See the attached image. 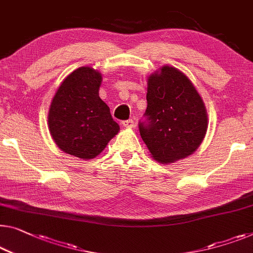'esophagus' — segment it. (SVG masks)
Wrapping results in <instances>:
<instances>
[{"label":"esophagus","mask_w":253,"mask_h":253,"mask_svg":"<svg viewBox=\"0 0 253 253\" xmlns=\"http://www.w3.org/2000/svg\"><path fill=\"white\" fill-rule=\"evenodd\" d=\"M122 125L125 128H133L135 126V124H134V120L128 119V120H124V122H122Z\"/></svg>","instance_id":"1"}]
</instances>
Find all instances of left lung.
Wrapping results in <instances>:
<instances>
[{
	"label": "left lung",
	"instance_id": "8db88e82",
	"mask_svg": "<svg viewBox=\"0 0 253 253\" xmlns=\"http://www.w3.org/2000/svg\"><path fill=\"white\" fill-rule=\"evenodd\" d=\"M146 101L138 128L153 159L167 165L191 156L206 136L208 115L190 79L174 67H161L148 78Z\"/></svg>",
	"mask_w": 253,
	"mask_h": 253
}]
</instances>
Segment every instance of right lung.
<instances>
[{
    "label": "right lung",
    "instance_id": "add662e5",
    "mask_svg": "<svg viewBox=\"0 0 253 253\" xmlns=\"http://www.w3.org/2000/svg\"><path fill=\"white\" fill-rule=\"evenodd\" d=\"M101 82L97 70L78 68L59 86L48 110V130L55 144L83 160L99 156L120 129L100 99Z\"/></svg>",
    "mask_w": 253,
    "mask_h": 253
}]
</instances>
